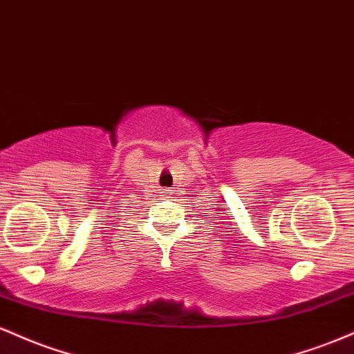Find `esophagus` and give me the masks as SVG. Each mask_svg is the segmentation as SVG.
Listing matches in <instances>:
<instances>
[{"mask_svg":"<svg viewBox=\"0 0 354 354\" xmlns=\"http://www.w3.org/2000/svg\"><path fill=\"white\" fill-rule=\"evenodd\" d=\"M166 191H169V189H166Z\"/></svg>","mask_w":354,"mask_h":354,"instance_id":"esophagus-1","label":"esophagus"}]
</instances>
